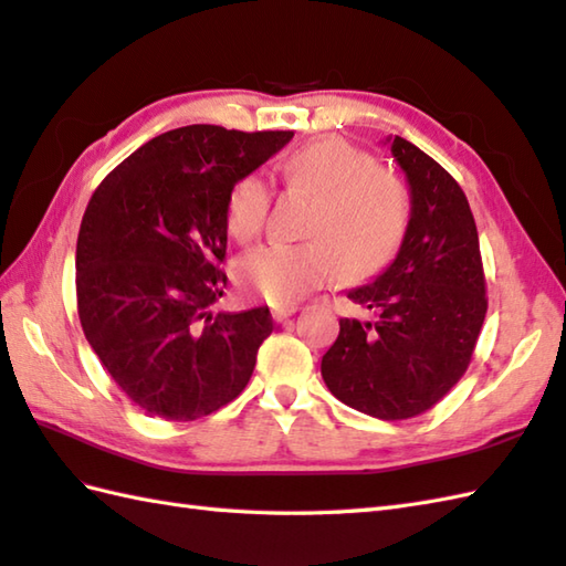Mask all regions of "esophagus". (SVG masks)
I'll use <instances>...</instances> for the list:
<instances>
[{
  "label": "esophagus",
  "mask_w": 566,
  "mask_h": 566,
  "mask_svg": "<svg viewBox=\"0 0 566 566\" xmlns=\"http://www.w3.org/2000/svg\"><path fill=\"white\" fill-rule=\"evenodd\" d=\"M298 311V306L294 304H280V306H272V316L274 321H286L290 316H294Z\"/></svg>",
  "instance_id": "obj_1"
}]
</instances>
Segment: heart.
<instances>
[{"instance_id": "obj_1", "label": "heart", "mask_w": 566, "mask_h": 566, "mask_svg": "<svg viewBox=\"0 0 566 566\" xmlns=\"http://www.w3.org/2000/svg\"><path fill=\"white\" fill-rule=\"evenodd\" d=\"M282 179L314 197L304 243H268L235 264V282L270 304H294L335 274L375 272L401 245L408 195L375 158L343 138L326 136L292 150L280 163ZM270 187L245 175L228 195L226 223L235 240H252L264 226Z\"/></svg>"}]
</instances>
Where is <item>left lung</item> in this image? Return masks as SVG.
I'll list each match as a JSON object with an SVG mask.
<instances>
[{
	"label": "left lung",
	"instance_id": "1",
	"mask_svg": "<svg viewBox=\"0 0 566 566\" xmlns=\"http://www.w3.org/2000/svg\"><path fill=\"white\" fill-rule=\"evenodd\" d=\"M381 146L406 177L411 216L387 268L345 292L375 318H340L321 375L355 411L403 420L436 406L464 375L486 316V290L460 185L401 136Z\"/></svg>",
	"mask_w": 566,
	"mask_h": 566
}]
</instances>
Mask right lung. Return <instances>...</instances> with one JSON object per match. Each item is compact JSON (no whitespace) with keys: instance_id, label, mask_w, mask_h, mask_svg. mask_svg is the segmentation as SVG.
<instances>
[{"instance_id":"1","label":"right lung","mask_w":566,"mask_h":566,"mask_svg":"<svg viewBox=\"0 0 566 566\" xmlns=\"http://www.w3.org/2000/svg\"><path fill=\"white\" fill-rule=\"evenodd\" d=\"M292 130L182 126L148 140L94 191L77 238L82 331L130 401L197 420L245 389L272 333L268 306L219 311L226 207Z\"/></svg>"}]
</instances>
